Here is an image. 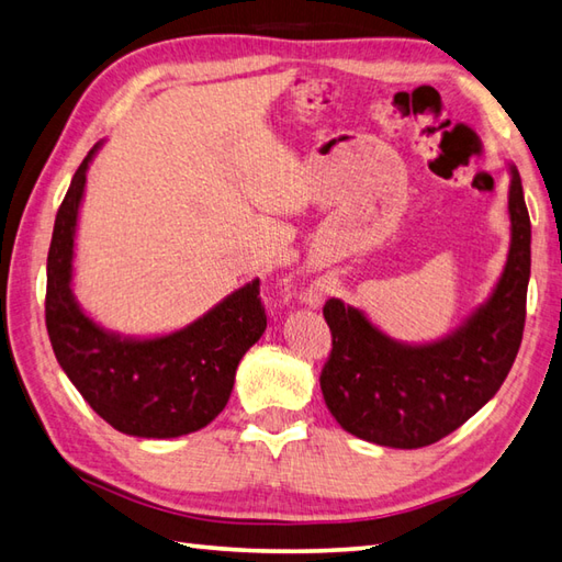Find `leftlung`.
I'll return each mask as SVG.
<instances>
[{
    "mask_svg": "<svg viewBox=\"0 0 562 562\" xmlns=\"http://www.w3.org/2000/svg\"><path fill=\"white\" fill-rule=\"evenodd\" d=\"M509 167V251L495 289L449 335L400 341L339 297L325 303L331 353L319 375L341 429L391 449L449 437L490 403L521 345L531 277V221L521 177Z\"/></svg>",
    "mask_w": 562,
    "mask_h": 562,
    "instance_id": "obj_1",
    "label": "left lung"
}]
</instances>
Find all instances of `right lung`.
I'll return each instance as SVG.
<instances>
[{
	"instance_id": "obj_1",
	"label": "right lung",
	"mask_w": 562,
	"mask_h": 562,
	"mask_svg": "<svg viewBox=\"0 0 562 562\" xmlns=\"http://www.w3.org/2000/svg\"><path fill=\"white\" fill-rule=\"evenodd\" d=\"M104 140L75 171L55 215L48 251L45 325L57 363L91 409L113 429L140 439L199 431L231 400L235 371L267 329L259 279L239 285L187 327L131 337L89 317L75 297V237L87 171Z\"/></svg>"
}]
</instances>
